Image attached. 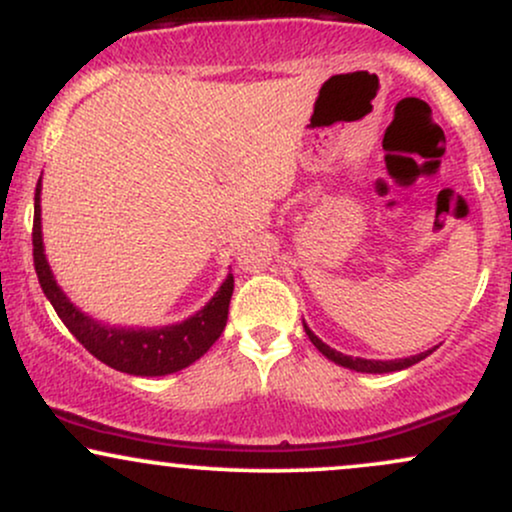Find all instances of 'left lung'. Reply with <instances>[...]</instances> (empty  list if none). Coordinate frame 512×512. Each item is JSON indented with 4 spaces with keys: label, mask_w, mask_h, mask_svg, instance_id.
Instances as JSON below:
<instances>
[{
    "label": "left lung",
    "mask_w": 512,
    "mask_h": 512,
    "mask_svg": "<svg viewBox=\"0 0 512 512\" xmlns=\"http://www.w3.org/2000/svg\"><path fill=\"white\" fill-rule=\"evenodd\" d=\"M303 330H305V334H308V339L315 344V349L320 351L322 356H327V358H330V361L337 363V366H344V368H349V370H356V373H395V370H404V368L414 366V363L424 361V358H426L428 354H433V351H436V346H433V349L421 351V354H416V356L395 358V361H373V358L346 356V354H342V351L332 349V346H327L325 342H322V339L317 337V334H315L313 330H310V327L305 325V322H303Z\"/></svg>",
    "instance_id": "1"
}]
</instances>
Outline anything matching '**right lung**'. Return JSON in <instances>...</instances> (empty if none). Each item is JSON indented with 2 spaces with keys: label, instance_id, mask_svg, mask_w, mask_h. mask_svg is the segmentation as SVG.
Listing matches in <instances>:
<instances>
[{
  "label": "right lung",
  "instance_id": "right-lung-1",
  "mask_svg": "<svg viewBox=\"0 0 512 512\" xmlns=\"http://www.w3.org/2000/svg\"><path fill=\"white\" fill-rule=\"evenodd\" d=\"M40 192L43 185H35V216H33V262L38 274L40 289L67 325V330L91 351L105 366L120 373L156 378L170 375L192 366L211 349V344L221 337L228 320V303L233 296V274H228L211 296V301L190 315L187 320L163 327H115L105 325L96 317L81 313L69 301L67 293L55 281L43 245V219H40Z\"/></svg>",
  "mask_w": 512,
  "mask_h": 512
}]
</instances>
